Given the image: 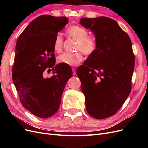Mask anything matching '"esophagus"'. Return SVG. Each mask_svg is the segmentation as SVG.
Segmentation results:
<instances>
[{"mask_svg":"<svg viewBox=\"0 0 148 148\" xmlns=\"http://www.w3.org/2000/svg\"><path fill=\"white\" fill-rule=\"evenodd\" d=\"M72 70H73V74L75 75L77 73V71H76V69L75 67H72Z\"/></svg>","mask_w":148,"mask_h":148,"instance_id":"esophagus-1","label":"esophagus"}]
</instances>
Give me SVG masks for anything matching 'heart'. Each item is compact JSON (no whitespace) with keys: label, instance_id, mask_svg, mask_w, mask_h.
Here are the masks:
<instances>
[{"label":"heart","instance_id":"heart-1","mask_svg":"<svg viewBox=\"0 0 148 148\" xmlns=\"http://www.w3.org/2000/svg\"><path fill=\"white\" fill-rule=\"evenodd\" d=\"M66 33L70 38L77 41L74 53L65 52L58 57V62L69 66L78 65L83 59V52L86 56H91L95 52L97 47V39L95 36L88 34V30L79 25H72L66 29ZM64 39L57 34L54 38L53 48L58 53L62 51Z\"/></svg>","mask_w":148,"mask_h":148}]
</instances>
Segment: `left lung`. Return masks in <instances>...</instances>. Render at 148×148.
Wrapping results in <instances>:
<instances>
[{
    "label": "left lung",
    "instance_id": "obj_1",
    "mask_svg": "<svg viewBox=\"0 0 148 148\" xmlns=\"http://www.w3.org/2000/svg\"><path fill=\"white\" fill-rule=\"evenodd\" d=\"M80 24L90 28L97 47L77 74L91 117L103 119L116 114L132 89L135 55L131 39L117 21L106 16L82 18Z\"/></svg>",
    "mask_w": 148,
    "mask_h": 148
}]
</instances>
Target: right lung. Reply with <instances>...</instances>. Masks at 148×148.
<instances>
[{
  "instance_id": "right-lung-1",
  "label": "right lung",
  "mask_w": 148,
  "mask_h": 148,
  "mask_svg": "<svg viewBox=\"0 0 148 148\" xmlns=\"http://www.w3.org/2000/svg\"><path fill=\"white\" fill-rule=\"evenodd\" d=\"M65 16L43 15L33 20L17 39L12 79L20 101L33 115L46 119L59 108L66 83L73 75L69 66H54L56 36L68 23ZM53 71L46 79L43 73Z\"/></svg>"
}]
</instances>
